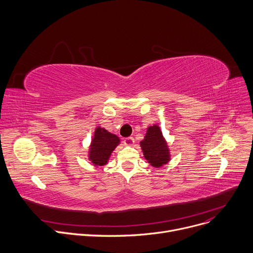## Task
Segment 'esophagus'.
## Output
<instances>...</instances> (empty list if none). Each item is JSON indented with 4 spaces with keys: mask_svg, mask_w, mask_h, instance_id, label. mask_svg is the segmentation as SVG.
Wrapping results in <instances>:
<instances>
[{
    "mask_svg": "<svg viewBox=\"0 0 253 253\" xmlns=\"http://www.w3.org/2000/svg\"><path fill=\"white\" fill-rule=\"evenodd\" d=\"M124 144H125V145H129V146L133 145V144H134V138H133V137H127V138H125V139H124Z\"/></svg>",
    "mask_w": 253,
    "mask_h": 253,
    "instance_id": "obj_1",
    "label": "esophagus"
}]
</instances>
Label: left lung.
I'll return each mask as SVG.
<instances>
[{"label": "left lung", "instance_id": "8db88e82", "mask_svg": "<svg viewBox=\"0 0 253 253\" xmlns=\"http://www.w3.org/2000/svg\"><path fill=\"white\" fill-rule=\"evenodd\" d=\"M144 158L154 167H162L170 160L169 149L160 127L155 125L147 129L144 139L140 142Z\"/></svg>", "mask_w": 253, "mask_h": 253}]
</instances>
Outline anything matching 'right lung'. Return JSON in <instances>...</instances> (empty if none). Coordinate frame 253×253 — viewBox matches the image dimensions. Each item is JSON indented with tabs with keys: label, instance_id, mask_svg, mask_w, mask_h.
Listing matches in <instances>:
<instances>
[{
	"label": "right lung",
	"instance_id": "right-lung-1",
	"mask_svg": "<svg viewBox=\"0 0 253 253\" xmlns=\"http://www.w3.org/2000/svg\"><path fill=\"white\" fill-rule=\"evenodd\" d=\"M119 142V137L115 134L108 132L104 128H96L90 146L89 160L95 166L106 165L112 151Z\"/></svg>",
	"mask_w": 253,
	"mask_h": 253
}]
</instances>
